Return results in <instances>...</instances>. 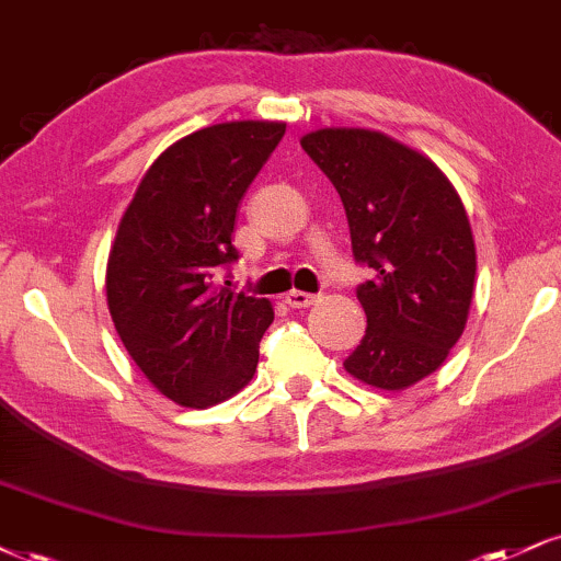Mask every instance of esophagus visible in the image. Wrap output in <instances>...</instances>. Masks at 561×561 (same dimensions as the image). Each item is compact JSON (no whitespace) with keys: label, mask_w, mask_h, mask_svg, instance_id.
I'll return each mask as SVG.
<instances>
[{"label":"esophagus","mask_w":561,"mask_h":561,"mask_svg":"<svg viewBox=\"0 0 561 561\" xmlns=\"http://www.w3.org/2000/svg\"><path fill=\"white\" fill-rule=\"evenodd\" d=\"M316 300H319V298H316V295L300 293V289H293V293H287V298H285V302H287L289 308H310Z\"/></svg>","instance_id":"34e87169"}]
</instances>
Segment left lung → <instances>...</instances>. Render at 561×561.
Wrapping results in <instances>:
<instances>
[{"mask_svg": "<svg viewBox=\"0 0 561 561\" xmlns=\"http://www.w3.org/2000/svg\"><path fill=\"white\" fill-rule=\"evenodd\" d=\"M300 146L340 193L355 261L374 268L357 287L368 327L347 374L413 387L447 360L473 302L476 240L460 195L434 161L383 133L323 127Z\"/></svg>", "mask_w": 561, "mask_h": 561, "instance_id": "8db88e82", "label": "left lung"}]
</instances>
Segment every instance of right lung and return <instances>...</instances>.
I'll use <instances>...</instances> for the list:
<instances>
[{
  "label": "right lung",
  "instance_id": "right-lung-1",
  "mask_svg": "<svg viewBox=\"0 0 561 561\" xmlns=\"http://www.w3.org/2000/svg\"><path fill=\"white\" fill-rule=\"evenodd\" d=\"M285 123L195 130L148 167L106 261V302L135 366L182 408L225 402L253 379L274 308L219 285L238 261L234 216Z\"/></svg>",
  "mask_w": 561,
  "mask_h": 561
}]
</instances>
